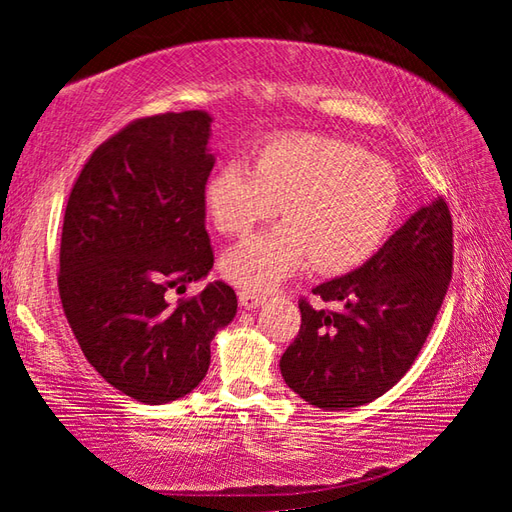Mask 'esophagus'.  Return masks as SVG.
I'll return each instance as SVG.
<instances>
[{"label":"esophagus","mask_w":512,"mask_h":512,"mask_svg":"<svg viewBox=\"0 0 512 512\" xmlns=\"http://www.w3.org/2000/svg\"><path fill=\"white\" fill-rule=\"evenodd\" d=\"M262 302H264V298L259 296V293H250L246 289L239 291V305L244 309H257Z\"/></svg>","instance_id":"esophagus-1"}]
</instances>
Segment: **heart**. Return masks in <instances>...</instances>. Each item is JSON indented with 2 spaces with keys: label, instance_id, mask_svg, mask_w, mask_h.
Segmentation results:
<instances>
[{
  "label": "heart",
  "instance_id": "heart-1",
  "mask_svg": "<svg viewBox=\"0 0 512 512\" xmlns=\"http://www.w3.org/2000/svg\"><path fill=\"white\" fill-rule=\"evenodd\" d=\"M400 178L363 146L293 133L264 142L255 167L225 162L205 185L223 235H246L280 212L284 223L230 248L221 268L241 289L268 291L311 262L320 275L354 271L384 246L400 212Z\"/></svg>",
  "mask_w": 512,
  "mask_h": 512
}]
</instances>
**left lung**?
<instances>
[{"label":"left lung","mask_w":512,"mask_h":512,"mask_svg":"<svg viewBox=\"0 0 512 512\" xmlns=\"http://www.w3.org/2000/svg\"><path fill=\"white\" fill-rule=\"evenodd\" d=\"M454 230L443 196L420 207L366 264L300 298V332L280 359L293 393L325 411L368 404L418 359L452 280Z\"/></svg>","instance_id":"left-lung-1"}]
</instances>
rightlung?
Returning a JSON list of instances; mask_svg holds the SVG:
<instances>
[{"label":"right lung","instance_id":"obj_1","mask_svg":"<svg viewBox=\"0 0 512 512\" xmlns=\"http://www.w3.org/2000/svg\"><path fill=\"white\" fill-rule=\"evenodd\" d=\"M212 117L203 110L142 117L99 144L69 192L58 293L94 370L128 397L167 404L201 384L210 343L237 314V296L210 282L205 230Z\"/></svg>","mask_w":512,"mask_h":512}]
</instances>
